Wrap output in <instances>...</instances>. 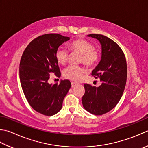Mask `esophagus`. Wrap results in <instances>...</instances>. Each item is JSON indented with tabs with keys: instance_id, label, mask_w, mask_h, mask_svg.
I'll return each mask as SVG.
<instances>
[{
	"instance_id": "1",
	"label": "esophagus",
	"mask_w": 148,
	"mask_h": 148,
	"mask_svg": "<svg viewBox=\"0 0 148 148\" xmlns=\"http://www.w3.org/2000/svg\"><path fill=\"white\" fill-rule=\"evenodd\" d=\"M71 85H72V87H74L75 86H76L77 85V83H76V82H72Z\"/></svg>"
}]
</instances>
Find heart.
Wrapping results in <instances>:
<instances>
[{
  "label": "heart",
  "instance_id": "b5f03b06",
  "mask_svg": "<svg viewBox=\"0 0 148 148\" xmlns=\"http://www.w3.org/2000/svg\"><path fill=\"white\" fill-rule=\"evenodd\" d=\"M71 51H77L82 54L80 62H83L88 66L94 65L99 58V52L94 47L92 43L84 39H77L72 41L69 45ZM69 51L67 49L60 47L57 49L55 53L56 59L58 63L65 65L68 60ZM86 70L81 66L71 65L63 71V75L67 79L75 82H78L82 79L83 74Z\"/></svg>",
  "mask_w": 148,
  "mask_h": 148
}]
</instances>
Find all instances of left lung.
Returning <instances> with one entry per match:
<instances>
[{
    "mask_svg": "<svg viewBox=\"0 0 148 148\" xmlns=\"http://www.w3.org/2000/svg\"><path fill=\"white\" fill-rule=\"evenodd\" d=\"M88 36L99 40L101 45V60L92 75L99 78L102 84L99 87L85 84L82 104L90 114L101 115L114 108L122 97L126 83V60L122 49L110 38L98 34Z\"/></svg>",
    "mask_w": 148,
    "mask_h": 148,
    "instance_id": "8db88e82",
    "label": "left lung"
}]
</instances>
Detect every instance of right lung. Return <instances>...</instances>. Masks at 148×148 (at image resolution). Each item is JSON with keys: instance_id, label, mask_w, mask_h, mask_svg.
<instances>
[{"instance_id": "add662e5", "label": "right lung", "mask_w": 148, "mask_h": 148, "mask_svg": "<svg viewBox=\"0 0 148 148\" xmlns=\"http://www.w3.org/2000/svg\"><path fill=\"white\" fill-rule=\"evenodd\" d=\"M70 38L56 33L45 34L29 43L20 60V83L29 104L34 110L47 116L57 114L71 87L68 79L60 84L49 83L50 73L60 77L61 72L55 56L59 46Z\"/></svg>"}]
</instances>
